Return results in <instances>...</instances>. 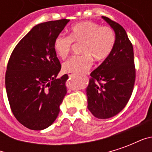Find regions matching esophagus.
<instances>
[{
    "label": "esophagus",
    "mask_w": 152,
    "mask_h": 152,
    "mask_svg": "<svg viewBox=\"0 0 152 152\" xmlns=\"http://www.w3.org/2000/svg\"><path fill=\"white\" fill-rule=\"evenodd\" d=\"M68 76H69L70 77H71V78H72V77H75V76H76V74H75V73L69 72V73H68Z\"/></svg>",
    "instance_id": "34e87169"
}]
</instances>
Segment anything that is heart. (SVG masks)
Returning <instances> with one entry per match:
<instances>
[{
    "label": "heart",
    "instance_id": "obj_1",
    "mask_svg": "<svg viewBox=\"0 0 152 152\" xmlns=\"http://www.w3.org/2000/svg\"><path fill=\"white\" fill-rule=\"evenodd\" d=\"M116 36L110 26L101 25L92 21L76 23L71 29L69 36L59 34L53 42V48L58 55L66 58L69 55L73 43H81V53L63 63L66 72L81 74L89 70L93 64V58L102 62L107 59L114 50Z\"/></svg>",
    "mask_w": 152,
    "mask_h": 152
}]
</instances>
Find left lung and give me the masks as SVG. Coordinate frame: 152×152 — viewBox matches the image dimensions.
I'll list each match as a JSON object with an SVG mask.
<instances>
[{
  "instance_id": "8db88e82",
  "label": "left lung",
  "mask_w": 152,
  "mask_h": 152,
  "mask_svg": "<svg viewBox=\"0 0 152 152\" xmlns=\"http://www.w3.org/2000/svg\"><path fill=\"white\" fill-rule=\"evenodd\" d=\"M114 29V50L103 63L93 71L87 87L88 109L95 117L108 119L127 105L134 90L136 69L134 48L123 27L102 16Z\"/></svg>"
}]
</instances>
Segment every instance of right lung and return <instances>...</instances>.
Here are the masks:
<instances>
[{"label": "right lung", "mask_w": 152, "mask_h": 152, "mask_svg": "<svg viewBox=\"0 0 152 152\" xmlns=\"http://www.w3.org/2000/svg\"><path fill=\"white\" fill-rule=\"evenodd\" d=\"M68 22L63 18L36 25L10 57L5 72L9 103L17 121L30 129L53 124L67 93L68 75L56 79L61 63L53 42Z\"/></svg>", "instance_id": "obj_1"}]
</instances>
